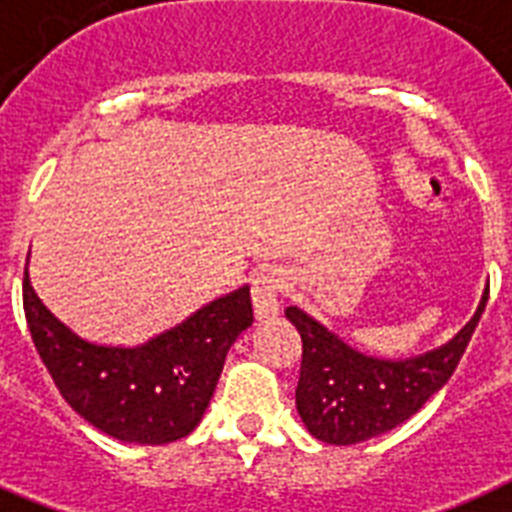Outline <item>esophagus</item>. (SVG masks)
Listing matches in <instances>:
<instances>
[{"label": "esophagus", "instance_id": "1", "mask_svg": "<svg viewBox=\"0 0 512 512\" xmlns=\"http://www.w3.org/2000/svg\"><path fill=\"white\" fill-rule=\"evenodd\" d=\"M287 277L282 269H264L256 274L251 282V298H253V314L259 322L264 319H274L280 314V298L285 293Z\"/></svg>", "mask_w": 512, "mask_h": 512}]
</instances>
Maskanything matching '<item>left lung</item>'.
Wrapping results in <instances>:
<instances>
[{
  "label": "left lung",
  "mask_w": 512,
  "mask_h": 512,
  "mask_svg": "<svg viewBox=\"0 0 512 512\" xmlns=\"http://www.w3.org/2000/svg\"><path fill=\"white\" fill-rule=\"evenodd\" d=\"M487 298L489 285L471 322L453 340L405 361L358 353L301 308H287L285 316L303 340L295 405L308 432L327 445H356L408 421L453 377Z\"/></svg>",
  "instance_id": "obj_1"
}]
</instances>
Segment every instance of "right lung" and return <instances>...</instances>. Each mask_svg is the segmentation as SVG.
<instances>
[{"label": "right lung", "instance_id": "add662e5", "mask_svg": "<svg viewBox=\"0 0 512 512\" xmlns=\"http://www.w3.org/2000/svg\"><path fill=\"white\" fill-rule=\"evenodd\" d=\"M23 308L33 345L67 405L99 432L133 445H167L196 429L227 350L253 322L251 290L243 285L143 345H96L41 303L28 266Z\"/></svg>", "mask_w": 512, "mask_h": 512}]
</instances>
